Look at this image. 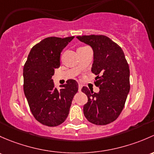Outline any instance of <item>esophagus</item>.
Returning a JSON list of instances; mask_svg holds the SVG:
<instances>
[{
	"mask_svg": "<svg viewBox=\"0 0 154 154\" xmlns=\"http://www.w3.org/2000/svg\"><path fill=\"white\" fill-rule=\"evenodd\" d=\"M82 85H81V84H79V91H81V90H82Z\"/></svg>",
	"mask_w": 154,
	"mask_h": 154,
	"instance_id": "34e87169",
	"label": "esophagus"
}]
</instances>
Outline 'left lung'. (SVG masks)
I'll use <instances>...</instances> for the list:
<instances>
[{"label": "left lung", "mask_w": 154, "mask_h": 154, "mask_svg": "<svg viewBox=\"0 0 154 154\" xmlns=\"http://www.w3.org/2000/svg\"><path fill=\"white\" fill-rule=\"evenodd\" d=\"M76 38L93 48L94 61L91 71L96 75L95 85L100 89L96 93L87 87L82 88V91L88 98L84 105V115L94 125L110 124L122 111L130 91V69L124 52L103 35Z\"/></svg>", "instance_id": "obj_1"}]
</instances>
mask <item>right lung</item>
Instances as JSON below:
<instances>
[{"label":"right lung","mask_w":154,"mask_h":154,"mask_svg":"<svg viewBox=\"0 0 154 154\" xmlns=\"http://www.w3.org/2000/svg\"><path fill=\"white\" fill-rule=\"evenodd\" d=\"M74 38L48 37L30 50L23 66V91L30 110L38 122L49 127L62 124L67 118L72 99L78 92L76 81L69 79L55 88L52 76L60 66L63 49Z\"/></svg>","instance_id":"obj_1"}]
</instances>
